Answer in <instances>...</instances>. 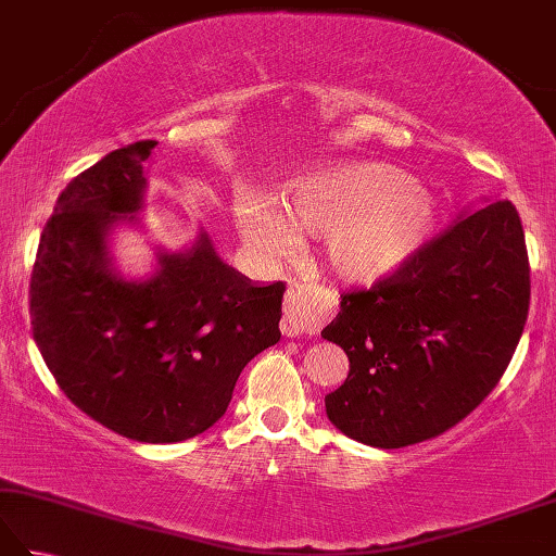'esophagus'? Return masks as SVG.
Returning <instances> with one entry per match:
<instances>
[{"label": "esophagus", "instance_id": "esophagus-1", "mask_svg": "<svg viewBox=\"0 0 556 556\" xmlns=\"http://www.w3.org/2000/svg\"><path fill=\"white\" fill-rule=\"evenodd\" d=\"M325 320V303L315 296L311 287L293 285L285 296V315H281V334L299 337V334H317Z\"/></svg>", "mask_w": 556, "mask_h": 556}]
</instances>
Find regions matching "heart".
I'll return each mask as SVG.
<instances>
[{"mask_svg": "<svg viewBox=\"0 0 556 556\" xmlns=\"http://www.w3.org/2000/svg\"><path fill=\"white\" fill-rule=\"evenodd\" d=\"M287 212L265 193L243 191L233 217L257 255L281 257L299 233H327L334 275L372 285L404 267L434 229V200L416 176L382 162H344L291 186Z\"/></svg>", "mask_w": 556, "mask_h": 556, "instance_id": "obj_1", "label": "heart"}]
</instances>
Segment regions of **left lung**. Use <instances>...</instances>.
I'll return each instance as SVG.
<instances>
[{"label": "left lung", "mask_w": 556, "mask_h": 556, "mask_svg": "<svg viewBox=\"0 0 556 556\" xmlns=\"http://www.w3.org/2000/svg\"><path fill=\"white\" fill-rule=\"evenodd\" d=\"M530 265L511 200L482 203L370 289L341 293L323 339L346 351L325 396L346 437L380 448L454 428L492 392L523 334Z\"/></svg>", "instance_id": "obj_1"}]
</instances>
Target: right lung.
<instances>
[{
    "label": "right lung",
    "instance_id": "obj_1",
    "mask_svg": "<svg viewBox=\"0 0 556 556\" xmlns=\"http://www.w3.org/2000/svg\"><path fill=\"white\" fill-rule=\"evenodd\" d=\"M155 140L104 155L56 198L30 275V327L59 389L136 442H184L227 410L248 361L275 346L285 281L251 285L207 233L160 253L148 281L112 269V224L143 205Z\"/></svg>",
    "mask_w": 556,
    "mask_h": 556
}]
</instances>
